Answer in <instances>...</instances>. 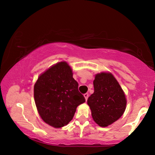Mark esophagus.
Masks as SVG:
<instances>
[{"instance_id": "esophagus-1", "label": "esophagus", "mask_w": 155, "mask_h": 155, "mask_svg": "<svg viewBox=\"0 0 155 155\" xmlns=\"http://www.w3.org/2000/svg\"><path fill=\"white\" fill-rule=\"evenodd\" d=\"M83 96H84V97H85V101H87V98H88V96H89L88 93H85V94H84Z\"/></svg>"}]
</instances>
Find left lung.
Wrapping results in <instances>:
<instances>
[{
	"label": "left lung",
	"mask_w": 155,
	"mask_h": 155,
	"mask_svg": "<svg viewBox=\"0 0 155 155\" xmlns=\"http://www.w3.org/2000/svg\"><path fill=\"white\" fill-rule=\"evenodd\" d=\"M93 83L94 92L87 100L91 116L100 127H108L124 113L127 107L125 94L111 72L96 74Z\"/></svg>",
	"instance_id": "left-lung-1"
}]
</instances>
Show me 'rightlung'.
<instances>
[{
    "label": "right lung",
    "mask_w": 155,
    "mask_h": 155,
    "mask_svg": "<svg viewBox=\"0 0 155 155\" xmlns=\"http://www.w3.org/2000/svg\"><path fill=\"white\" fill-rule=\"evenodd\" d=\"M72 70L65 61L57 63L41 74L34 85V99L44 122L58 128L72 120L79 104L85 102L78 90Z\"/></svg>",
    "instance_id": "right-lung-1"
}]
</instances>
